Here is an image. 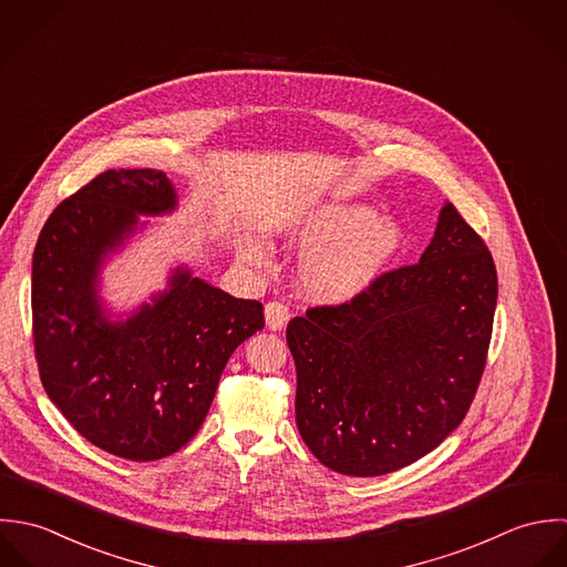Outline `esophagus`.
<instances>
[{
    "label": "esophagus",
    "mask_w": 567,
    "mask_h": 567,
    "mask_svg": "<svg viewBox=\"0 0 567 567\" xmlns=\"http://www.w3.org/2000/svg\"><path fill=\"white\" fill-rule=\"evenodd\" d=\"M265 320H267V327L271 331H280L285 329V324L289 322V307L280 300H271L265 305Z\"/></svg>",
    "instance_id": "obj_1"
}]
</instances>
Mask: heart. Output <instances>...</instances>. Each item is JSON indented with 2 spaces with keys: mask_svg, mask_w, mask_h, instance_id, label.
Instances as JSON below:
<instances>
[{
  "mask_svg": "<svg viewBox=\"0 0 567 567\" xmlns=\"http://www.w3.org/2000/svg\"><path fill=\"white\" fill-rule=\"evenodd\" d=\"M289 240L311 249L300 271L305 289L318 300L343 302L363 293L403 254L408 231L365 204H324L293 221ZM245 256L260 260L256 245H247Z\"/></svg>",
  "mask_w": 567,
  "mask_h": 567,
  "instance_id": "b5f03b06",
  "label": "heart"
}]
</instances>
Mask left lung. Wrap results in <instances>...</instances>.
I'll list each match as a JSON object with an SVG mask.
<instances>
[{
	"label": "left lung",
	"instance_id": "left-lung-1",
	"mask_svg": "<svg viewBox=\"0 0 567 567\" xmlns=\"http://www.w3.org/2000/svg\"><path fill=\"white\" fill-rule=\"evenodd\" d=\"M495 305L493 256L445 204L419 262L289 322L307 447L354 477L392 473L436 450L477 392Z\"/></svg>",
	"mask_w": 567,
	"mask_h": 567
}]
</instances>
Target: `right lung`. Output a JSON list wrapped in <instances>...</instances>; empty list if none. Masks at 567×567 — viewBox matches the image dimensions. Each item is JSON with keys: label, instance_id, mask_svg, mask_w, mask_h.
I'll return each mask as SVG.
<instances>
[{"label": "right lung", "instance_id": "add662e5", "mask_svg": "<svg viewBox=\"0 0 567 567\" xmlns=\"http://www.w3.org/2000/svg\"><path fill=\"white\" fill-rule=\"evenodd\" d=\"M162 171H105L61 202L32 256V338L41 383L70 425L117 457L179 452L202 427L229 354L265 327L262 305L177 267L124 322L101 305L105 256L137 215L175 210Z\"/></svg>", "mask_w": 567, "mask_h": 567}]
</instances>
